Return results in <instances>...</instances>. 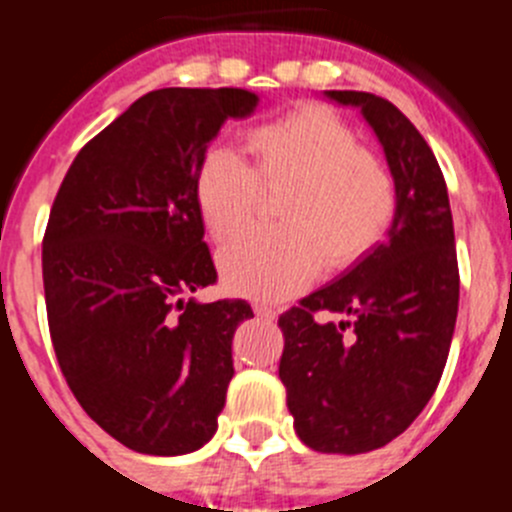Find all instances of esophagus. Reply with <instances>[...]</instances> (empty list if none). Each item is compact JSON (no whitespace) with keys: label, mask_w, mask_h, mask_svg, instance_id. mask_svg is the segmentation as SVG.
I'll use <instances>...</instances> for the list:
<instances>
[{"label":"esophagus","mask_w":512,"mask_h":512,"mask_svg":"<svg viewBox=\"0 0 512 512\" xmlns=\"http://www.w3.org/2000/svg\"><path fill=\"white\" fill-rule=\"evenodd\" d=\"M253 312H256V315H259L261 320H274V318H277V312H274V307H271L269 302L256 300V302H253Z\"/></svg>","instance_id":"esophagus-1"}]
</instances>
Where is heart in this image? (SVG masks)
I'll return each mask as SVG.
<instances>
[{"instance_id": "heart-1", "label": "heart", "mask_w": 512, "mask_h": 512, "mask_svg": "<svg viewBox=\"0 0 512 512\" xmlns=\"http://www.w3.org/2000/svg\"><path fill=\"white\" fill-rule=\"evenodd\" d=\"M253 169L215 146L194 174V202L212 238L225 241L248 223L256 182L287 184L277 228H253L220 251L230 292L261 300L295 295L323 266L361 259L395 215V182L356 135L320 104H300L246 138Z\"/></svg>"}]
</instances>
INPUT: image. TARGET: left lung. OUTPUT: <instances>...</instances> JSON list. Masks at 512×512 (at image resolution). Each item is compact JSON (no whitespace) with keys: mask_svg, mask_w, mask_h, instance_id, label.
<instances>
[{"mask_svg":"<svg viewBox=\"0 0 512 512\" xmlns=\"http://www.w3.org/2000/svg\"><path fill=\"white\" fill-rule=\"evenodd\" d=\"M323 94L374 130L397 205L382 243L279 318V379L305 446L366 454L423 413L443 374L459 310L454 220L436 156L395 104L369 92ZM315 311L342 320L318 324Z\"/></svg>","mask_w":512,"mask_h":512,"instance_id":"left-lung-1","label":"left lung"}]
</instances>
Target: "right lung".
Here are the masks:
<instances>
[{
  "label": "right lung",
  "mask_w": 512,
  "mask_h": 512,
  "mask_svg": "<svg viewBox=\"0 0 512 512\" xmlns=\"http://www.w3.org/2000/svg\"><path fill=\"white\" fill-rule=\"evenodd\" d=\"M248 89H156L74 158L43 238L48 328L84 413L153 456L202 449L233 379L246 300H184L217 279L194 174Z\"/></svg>",
  "instance_id": "1"
}]
</instances>
